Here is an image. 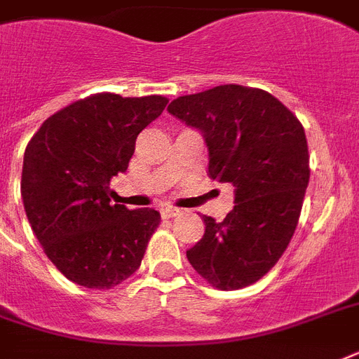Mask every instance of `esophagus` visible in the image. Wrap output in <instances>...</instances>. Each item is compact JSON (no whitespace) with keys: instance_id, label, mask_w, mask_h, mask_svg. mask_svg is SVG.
<instances>
[{"instance_id":"esophagus-1","label":"esophagus","mask_w":359,"mask_h":359,"mask_svg":"<svg viewBox=\"0 0 359 359\" xmlns=\"http://www.w3.org/2000/svg\"><path fill=\"white\" fill-rule=\"evenodd\" d=\"M180 210L177 207H162L160 208V214H162V218L169 219V218H173V216H177Z\"/></svg>"}]
</instances>
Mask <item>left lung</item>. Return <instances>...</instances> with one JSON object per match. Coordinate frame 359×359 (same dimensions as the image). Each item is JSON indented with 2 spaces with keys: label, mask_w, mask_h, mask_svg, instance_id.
<instances>
[{
  "label": "left lung",
  "mask_w": 359,
  "mask_h": 359,
  "mask_svg": "<svg viewBox=\"0 0 359 359\" xmlns=\"http://www.w3.org/2000/svg\"><path fill=\"white\" fill-rule=\"evenodd\" d=\"M168 111L201 130L210 179L235 186L233 210L224 222L203 216L205 235L186 257L216 289H244L294 235L309 182L304 126L270 93L233 83L179 97Z\"/></svg>",
  "instance_id": "left-lung-1"
}]
</instances>
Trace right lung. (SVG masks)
Instances as JSON below:
<instances>
[{
  "label": "right lung",
  "mask_w": 359,
  "mask_h": 359,
  "mask_svg": "<svg viewBox=\"0 0 359 359\" xmlns=\"http://www.w3.org/2000/svg\"><path fill=\"white\" fill-rule=\"evenodd\" d=\"M165 104L160 95L97 93L48 117L25 147L20 190L31 229L59 272L81 287L128 279L160 224L154 208L111 205L109 180L126 171L135 137Z\"/></svg>",
  "instance_id": "1"
}]
</instances>
